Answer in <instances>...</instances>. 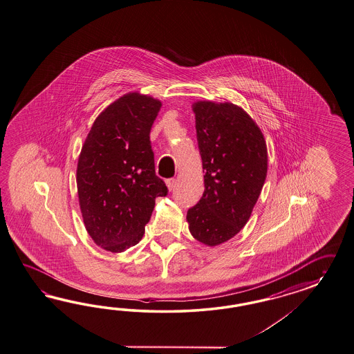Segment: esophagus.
I'll return each mask as SVG.
<instances>
[{"label": "esophagus", "instance_id": "34e87169", "mask_svg": "<svg viewBox=\"0 0 354 354\" xmlns=\"http://www.w3.org/2000/svg\"><path fill=\"white\" fill-rule=\"evenodd\" d=\"M175 185H176V182H175V180H170V182H169V188H170V189H174V188H175Z\"/></svg>", "mask_w": 354, "mask_h": 354}]
</instances>
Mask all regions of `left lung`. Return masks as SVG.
<instances>
[{
    "instance_id": "left-lung-1",
    "label": "left lung",
    "mask_w": 354,
    "mask_h": 354,
    "mask_svg": "<svg viewBox=\"0 0 354 354\" xmlns=\"http://www.w3.org/2000/svg\"><path fill=\"white\" fill-rule=\"evenodd\" d=\"M193 111L207 178L203 198L191 207L188 221L196 239L214 245L236 234L249 218L267 144L252 118L237 105L197 102Z\"/></svg>"
}]
</instances>
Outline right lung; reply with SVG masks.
<instances>
[{
    "label": "right lung",
    "mask_w": 354,
    "mask_h": 354,
    "mask_svg": "<svg viewBox=\"0 0 354 354\" xmlns=\"http://www.w3.org/2000/svg\"><path fill=\"white\" fill-rule=\"evenodd\" d=\"M161 102L130 93L96 118L82 151L86 154L81 205L87 224L112 249L131 246L152 211L158 188L148 154L151 129Z\"/></svg>",
    "instance_id": "1"
}]
</instances>
